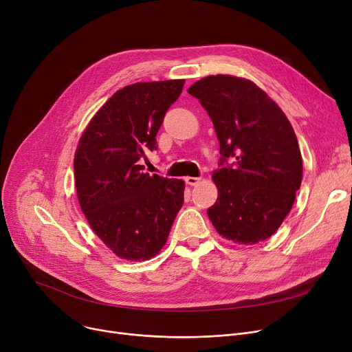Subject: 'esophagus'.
Segmentation results:
<instances>
[{
    "instance_id": "obj_1",
    "label": "esophagus",
    "mask_w": 352,
    "mask_h": 352,
    "mask_svg": "<svg viewBox=\"0 0 352 352\" xmlns=\"http://www.w3.org/2000/svg\"><path fill=\"white\" fill-rule=\"evenodd\" d=\"M186 182L188 184V186H197V184L199 182V178L198 177H187Z\"/></svg>"
}]
</instances>
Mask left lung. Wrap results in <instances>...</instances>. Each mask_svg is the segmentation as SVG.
<instances>
[{
    "label": "left lung",
    "instance_id": "left-lung-1",
    "mask_svg": "<svg viewBox=\"0 0 352 352\" xmlns=\"http://www.w3.org/2000/svg\"><path fill=\"white\" fill-rule=\"evenodd\" d=\"M188 92L208 113L219 141L211 223L230 241L261 243L280 228L300 190L297 135L281 108L250 80L219 74Z\"/></svg>",
    "mask_w": 352,
    "mask_h": 352
}]
</instances>
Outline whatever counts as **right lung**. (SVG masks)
I'll return each mask as SVG.
<instances>
[{
	"instance_id": "1",
	"label": "right lung",
	"mask_w": 352,
	"mask_h": 352,
	"mask_svg": "<svg viewBox=\"0 0 352 352\" xmlns=\"http://www.w3.org/2000/svg\"><path fill=\"white\" fill-rule=\"evenodd\" d=\"M184 82H137L118 89L89 121L74 157L88 224L128 261L158 254L182 207L184 181L150 175L138 161L145 150H157V133Z\"/></svg>"
}]
</instances>
